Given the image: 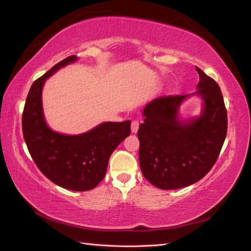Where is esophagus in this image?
Segmentation results:
<instances>
[{"label":"esophagus","mask_w":251,"mask_h":251,"mask_svg":"<svg viewBox=\"0 0 251 251\" xmlns=\"http://www.w3.org/2000/svg\"><path fill=\"white\" fill-rule=\"evenodd\" d=\"M138 128H139V120L134 119V120L132 121V125H131L132 133H137V132H138Z\"/></svg>","instance_id":"1"}]
</instances>
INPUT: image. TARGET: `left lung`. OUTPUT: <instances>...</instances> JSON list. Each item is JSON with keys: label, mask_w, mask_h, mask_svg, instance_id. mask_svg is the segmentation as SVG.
Here are the masks:
<instances>
[{"label": "left lung", "mask_w": 251, "mask_h": 251, "mask_svg": "<svg viewBox=\"0 0 251 251\" xmlns=\"http://www.w3.org/2000/svg\"><path fill=\"white\" fill-rule=\"evenodd\" d=\"M196 92L155 98L143 109L138 130L139 163L144 178L161 189L192 185L206 175L220 155L227 133V112L218 83L196 67ZM192 95L203 100L201 115L180 121L177 110Z\"/></svg>", "instance_id": "left-lung-1"}]
</instances>
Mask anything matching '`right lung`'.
Here are the masks:
<instances>
[{
  "instance_id": "right-lung-1",
  "label": "right lung",
  "mask_w": 251,
  "mask_h": 251,
  "mask_svg": "<svg viewBox=\"0 0 251 251\" xmlns=\"http://www.w3.org/2000/svg\"><path fill=\"white\" fill-rule=\"evenodd\" d=\"M75 60V55L66 57L32 83L23 111L22 128L29 153L45 176L60 187L85 192L104 178L114 150L131 134V121L103 123L79 135L51 130L43 113V86L53 73Z\"/></svg>"
}]
</instances>
